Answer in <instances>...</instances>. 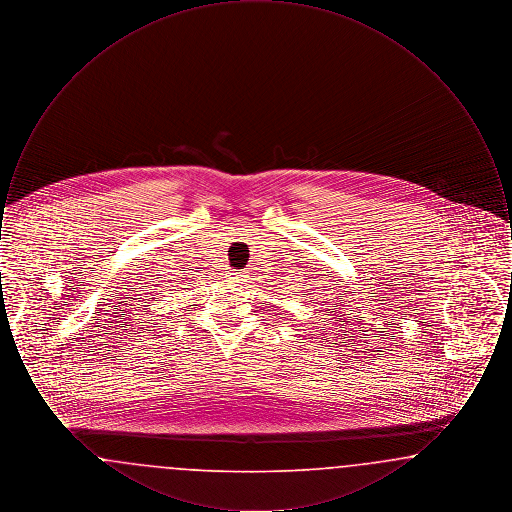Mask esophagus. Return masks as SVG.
I'll list each match as a JSON object with an SVG mask.
<instances>
[{
    "label": "esophagus",
    "mask_w": 512,
    "mask_h": 512,
    "mask_svg": "<svg viewBox=\"0 0 512 512\" xmlns=\"http://www.w3.org/2000/svg\"><path fill=\"white\" fill-rule=\"evenodd\" d=\"M245 278H247V272H228L226 274V282H232V284H244Z\"/></svg>",
    "instance_id": "34e87169"
}]
</instances>
